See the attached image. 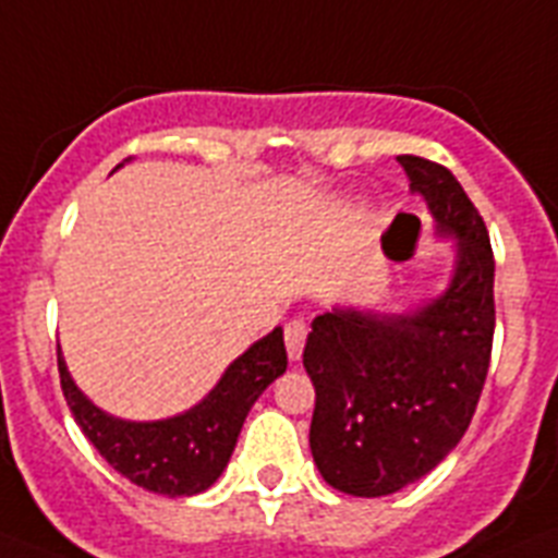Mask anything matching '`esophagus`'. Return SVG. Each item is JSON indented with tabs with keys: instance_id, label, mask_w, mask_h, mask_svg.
I'll list each match as a JSON object with an SVG mask.
<instances>
[{
	"instance_id": "obj_1",
	"label": "esophagus",
	"mask_w": 558,
	"mask_h": 558,
	"mask_svg": "<svg viewBox=\"0 0 558 558\" xmlns=\"http://www.w3.org/2000/svg\"><path fill=\"white\" fill-rule=\"evenodd\" d=\"M307 339V325L302 319H290L284 325V344H288V356L290 362H299L302 356V348H305Z\"/></svg>"
}]
</instances>
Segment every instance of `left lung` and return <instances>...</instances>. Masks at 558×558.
I'll list each match as a JSON object with an SVG mask.
<instances>
[{"instance_id": "1", "label": "left lung", "mask_w": 558, "mask_h": 558, "mask_svg": "<svg viewBox=\"0 0 558 558\" xmlns=\"http://www.w3.org/2000/svg\"><path fill=\"white\" fill-rule=\"evenodd\" d=\"M439 236H456L448 290L411 313L333 307L307 333L316 388L311 453L351 496H388L427 476L459 445L494 348V251L482 216L448 168L399 156Z\"/></svg>"}]
</instances>
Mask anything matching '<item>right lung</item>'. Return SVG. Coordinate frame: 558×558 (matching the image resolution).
Listing matches in <instances>:
<instances>
[{
	"mask_svg": "<svg viewBox=\"0 0 558 558\" xmlns=\"http://www.w3.org/2000/svg\"><path fill=\"white\" fill-rule=\"evenodd\" d=\"M59 381L76 425L113 471L150 494L196 496L228 468L247 411L288 367L282 328L253 342L230 362L216 388L191 411L156 422H128L96 408L71 379L57 348Z\"/></svg>",
	"mask_w": 558,
	"mask_h": 558,
	"instance_id": "right-lung-1",
	"label": "right lung"
}]
</instances>
